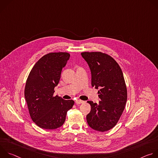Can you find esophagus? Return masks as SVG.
I'll return each instance as SVG.
<instances>
[{
    "label": "esophagus",
    "mask_w": 158,
    "mask_h": 158,
    "mask_svg": "<svg viewBox=\"0 0 158 158\" xmlns=\"http://www.w3.org/2000/svg\"><path fill=\"white\" fill-rule=\"evenodd\" d=\"M84 101H82V100H80V99H77L76 101V103L77 104H82V103H84Z\"/></svg>",
    "instance_id": "1"
}]
</instances>
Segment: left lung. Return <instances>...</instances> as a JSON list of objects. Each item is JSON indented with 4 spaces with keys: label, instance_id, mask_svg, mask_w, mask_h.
Instances as JSON below:
<instances>
[{
    "label": "left lung",
    "instance_id": "left-lung-1",
    "mask_svg": "<svg viewBox=\"0 0 158 158\" xmlns=\"http://www.w3.org/2000/svg\"><path fill=\"white\" fill-rule=\"evenodd\" d=\"M82 57L91 73V85L99 89V104L87 102L91 109L86 116L88 125L101 132L114 127L121 116L127 101V89L119 64L110 56L101 52H84Z\"/></svg>",
    "mask_w": 158,
    "mask_h": 158
}]
</instances>
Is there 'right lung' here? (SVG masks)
<instances>
[{
    "mask_svg": "<svg viewBox=\"0 0 158 158\" xmlns=\"http://www.w3.org/2000/svg\"><path fill=\"white\" fill-rule=\"evenodd\" d=\"M67 52H51L34 65L26 81L24 96L32 121L40 127L55 129L63 125L73 100L54 96L63 67L69 59Z\"/></svg>",
    "mask_w": 158,
    "mask_h": 158,
    "instance_id": "obj_1",
    "label": "right lung"
}]
</instances>
